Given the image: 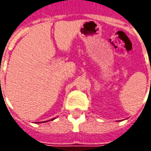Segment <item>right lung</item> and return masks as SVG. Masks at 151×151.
Returning a JSON list of instances; mask_svg holds the SVG:
<instances>
[{
  "mask_svg": "<svg viewBox=\"0 0 151 151\" xmlns=\"http://www.w3.org/2000/svg\"><path fill=\"white\" fill-rule=\"evenodd\" d=\"M52 120H54V119H52Z\"/></svg>",
  "mask_w": 151,
  "mask_h": 151,
  "instance_id": "1",
  "label": "right lung"
}]
</instances>
